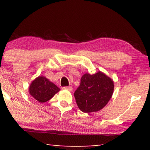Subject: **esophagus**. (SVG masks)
Returning a JSON list of instances; mask_svg holds the SVG:
<instances>
[{
  "mask_svg": "<svg viewBox=\"0 0 150 150\" xmlns=\"http://www.w3.org/2000/svg\"><path fill=\"white\" fill-rule=\"evenodd\" d=\"M63 89L68 90V91H72V88H71V87H63Z\"/></svg>",
  "mask_w": 150,
  "mask_h": 150,
  "instance_id": "34e87169",
  "label": "esophagus"
}]
</instances>
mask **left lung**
<instances>
[{
  "label": "left lung",
  "mask_w": 150,
  "mask_h": 150,
  "mask_svg": "<svg viewBox=\"0 0 150 150\" xmlns=\"http://www.w3.org/2000/svg\"><path fill=\"white\" fill-rule=\"evenodd\" d=\"M113 90V81L101 71L91 75L85 74L74 97L80 110L89 113L103 108L111 98Z\"/></svg>",
  "instance_id": "left-lung-1"
}]
</instances>
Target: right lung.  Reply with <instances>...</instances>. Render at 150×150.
<instances>
[{
  "label": "right lung",
  "mask_w": 150,
  "mask_h": 150,
  "mask_svg": "<svg viewBox=\"0 0 150 150\" xmlns=\"http://www.w3.org/2000/svg\"><path fill=\"white\" fill-rule=\"evenodd\" d=\"M60 89L46 78L39 76L29 87V93L38 102L43 103L50 100Z\"/></svg>",
  "instance_id": "add662e5"
}]
</instances>
